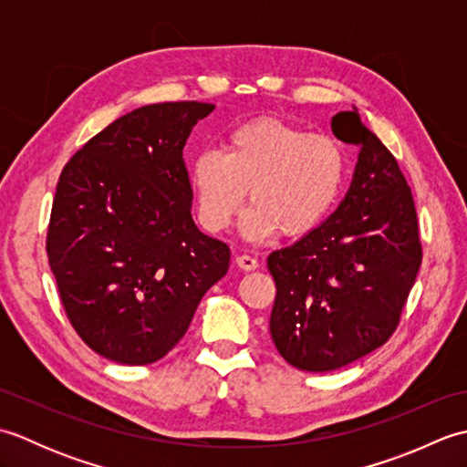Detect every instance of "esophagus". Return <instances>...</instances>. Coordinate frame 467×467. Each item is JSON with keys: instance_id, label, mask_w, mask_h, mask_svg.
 <instances>
[{"instance_id": "esophagus-1", "label": "esophagus", "mask_w": 467, "mask_h": 467, "mask_svg": "<svg viewBox=\"0 0 467 467\" xmlns=\"http://www.w3.org/2000/svg\"><path fill=\"white\" fill-rule=\"evenodd\" d=\"M236 265H239L243 271L259 269V261L253 259V256H249V254H239V256H236Z\"/></svg>"}]
</instances>
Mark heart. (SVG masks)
<instances>
[{
  "instance_id": "obj_1",
  "label": "heart",
  "mask_w": 467,
  "mask_h": 467,
  "mask_svg": "<svg viewBox=\"0 0 467 467\" xmlns=\"http://www.w3.org/2000/svg\"><path fill=\"white\" fill-rule=\"evenodd\" d=\"M349 174L345 146L329 134H311L281 118L261 116L236 126L223 152L204 150L188 166L198 221L208 233H223L239 214L246 191L253 206L243 234L266 241L276 233L289 239L319 226Z\"/></svg>"
}]
</instances>
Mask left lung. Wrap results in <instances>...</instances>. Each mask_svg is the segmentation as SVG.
<instances>
[{"label":"left lung","instance_id":"obj_1","mask_svg":"<svg viewBox=\"0 0 467 467\" xmlns=\"http://www.w3.org/2000/svg\"><path fill=\"white\" fill-rule=\"evenodd\" d=\"M333 134L361 148L337 211L269 254L276 296L271 337L286 363L325 373L361 359L398 329L421 265L411 188L359 114L341 112Z\"/></svg>","mask_w":467,"mask_h":467}]
</instances>
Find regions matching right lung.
I'll use <instances>...</instances> for the list:
<instances>
[{"label": "right lung", "mask_w": 467, "mask_h": 467, "mask_svg": "<svg viewBox=\"0 0 467 467\" xmlns=\"http://www.w3.org/2000/svg\"><path fill=\"white\" fill-rule=\"evenodd\" d=\"M206 102L142 106L90 138L59 174L46 251L80 339L122 365L172 349L231 251L198 231L182 148Z\"/></svg>", "instance_id": "right-lung-1"}]
</instances>
